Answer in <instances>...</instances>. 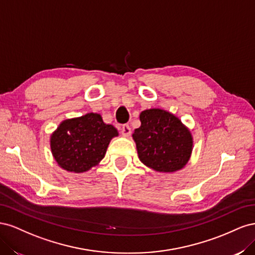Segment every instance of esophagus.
I'll return each mask as SVG.
<instances>
[{
	"label": "esophagus",
	"instance_id": "1",
	"mask_svg": "<svg viewBox=\"0 0 255 255\" xmlns=\"http://www.w3.org/2000/svg\"><path fill=\"white\" fill-rule=\"evenodd\" d=\"M121 134L123 137H128L130 135V128L128 125H123L121 128Z\"/></svg>",
	"mask_w": 255,
	"mask_h": 255
}]
</instances>
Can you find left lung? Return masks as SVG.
Masks as SVG:
<instances>
[{
	"label": "left lung",
	"instance_id": "1",
	"mask_svg": "<svg viewBox=\"0 0 255 255\" xmlns=\"http://www.w3.org/2000/svg\"><path fill=\"white\" fill-rule=\"evenodd\" d=\"M139 119L141 126L132 136L141 163L164 173L186 166L194 145L189 128L176 116L160 109L142 111Z\"/></svg>",
	"mask_w": 255,
	"mask_h": 255
}]
</instances>
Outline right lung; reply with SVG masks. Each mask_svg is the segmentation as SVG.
I'll list each match as a JSON object with an SVG mask.
<instances>
[{
    "label": "right lung",
    "mask_w": 255,
    "mask_h": 255,
    "mask_svg": "<svg viewBox=\"0 0 255 255\" xmlns=\"http://www.w3.org/2000/svg\"><path fill=\"white\" fill-rule=\"evenodd\" d=\"M117 128L104 123L101 115L88 113L82 117L66 119L50 138L52 155L68 172H86L100 164Z\"/></svg>",
    "instance_id": "right-lung-1"
}]
</instances>
